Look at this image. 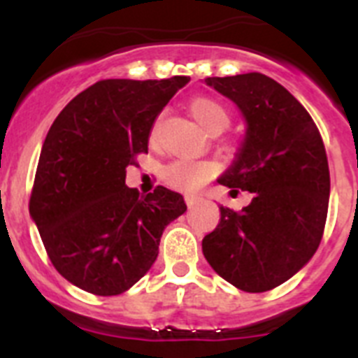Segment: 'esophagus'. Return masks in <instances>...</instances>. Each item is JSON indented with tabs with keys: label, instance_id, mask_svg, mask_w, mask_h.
Returning a JSON list of instances; mask_svg holds the SVG:
<instances>
[{
	"label": "esophagus",
	"instance_id": "esophagus-1",
	"mask_svg": "<svg viewBox=\"0 0 358 358\" xmlns=\"http://www.w3.org/2000/svg\"><path fill=\"white\" fill-rule=\"evenodd\" d=\"M199 197H195V195H185V202L188 204V206H194V204H197Z\"/></svg>",
	"mask_w": 358,
	"mask_h": 358
}]
</instances>
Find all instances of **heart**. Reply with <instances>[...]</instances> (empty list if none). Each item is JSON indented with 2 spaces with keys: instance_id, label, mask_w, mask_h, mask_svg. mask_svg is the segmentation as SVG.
I'll list each match as a JSON object with an SVG mask.
<instances>
[{
  "instance_id": "1",
  "label": "heart",
  "mask_w": 358,
  "mask_h": 358,
  "mask_svg": "<svg viewBox=\"0 0 358 358\" xmlns=\"http://www.w3.org/2000/svg\"><path fill=\"white\" fill-rule=\"evenodd\" d=\"M189 113L197 120L202 129H206L211 134H218L229 125L231 113L220 100L211 96H199L189 102ZM157 132V123L152 127L150 138ZM215 166L208 161H195L179 157L166 163L161 169V179L169 186L182 192H194L201 188L213 177Z\"/></svg>"
}]
</instances>
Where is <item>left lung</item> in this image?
Masks as SVG:
<instances>
[{
    "instance_id": "obj_1",
    "label": "left lung",
    "mask_w": 358,
    "mask_h": 358,
    "mask_svg": "<svg viewBox=\"0 0 358 358\" xmlns=\"http://www.w3.org/2000/svg\"><path fill=\"white\" fill-rule=\"evenodd\" d=\"M245 116L248 132L235 163L218 182L248 189L251 204L220 206V222L202 240L208 264L243 292L285 283L321 243L330 170L321 132L308 110L262 73L208 77Z\"/></svg>"
}]
</instances>
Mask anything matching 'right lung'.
<instances>
[{"mask_svg":"<svg viewBox=\"0 0 358 358\" xmlns=\"http://www.w3.org/2000/svg\"><path fill=\"white\" fill-rule=\"evenodd\" d=\"M189 77L98 80L61 110L43 143L30 195L53 267L94 296H118L145 276L163 229L186 211L164 186L147 197L125 169L148 152V134Z\"/></svg>","mask_w":358,"mask_h":358,"instance_id":"obj_1","label":"right lung"}]
</instances>
